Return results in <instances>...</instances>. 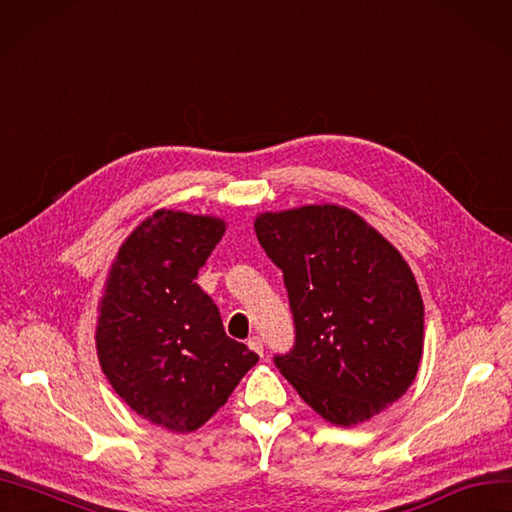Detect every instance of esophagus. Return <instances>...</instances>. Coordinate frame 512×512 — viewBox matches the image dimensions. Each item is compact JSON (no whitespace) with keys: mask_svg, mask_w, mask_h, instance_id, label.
<instances>
[{"mask_svg":"<svg viewBox=\"0 0 512 512\" xmlns=\"http://www.w3.org/2000/svg\"><path fill=\"white\" fill-rule=\"evenodd\" d=\"M247 347H250L254 353H258L262 357V351H265V344H262V340L258 336H252L250 340H247Z\"/></svg>","mask_w":512,"mask_h":512,"instance_id":"1","label":"esophagus"}]
</instances>
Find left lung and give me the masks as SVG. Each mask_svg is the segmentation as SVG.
Returning a JSON list of instances; mask_svg holds the SVG:
<instances>
[{
  "label": "left lung",
  "instance_id": "obj_1",
  "mask_svg": "<svg viewBox=\"0 0 512 512\" xmlns=\"http://www.w3.org/2000/svg\"><path fill=\"white\" fill-rule=\"evenodd\" d=\"M284 273L293 349L273 362L329 422L377 416L407 392L424 344V306L407 262L362 217L310 204L256 217Z\"/></svg>",
  "mask_w": 512,
  "mask_h": 512
}]
</instances>
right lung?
<instances>
[{"label":"right lung","instance_id":"add662e5","mask_svg":"<svg viewBox=\"0 0 512 512\" xmlns=\"http://www.w3.org/2000/svg\"><path fill=\"white\" fill-rule=\"evenodd\" d=\"M224 230L215 217L157 211L122 243L99 306L105 377L135 413L174 433L202 426L258 362L196 284Z\"/></svg>","mask_w":512,"mask_h":512}]
</instances>
